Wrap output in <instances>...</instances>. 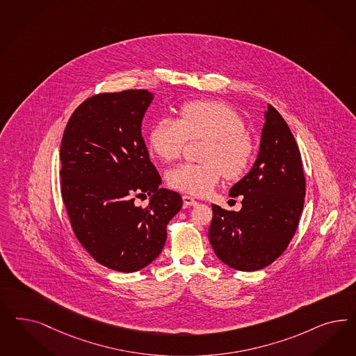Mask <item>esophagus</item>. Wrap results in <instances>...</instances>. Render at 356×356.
<instances>
[{
	"mask_svg": "<svg viewBox=\"0 0 356 356\" xmlns=\"http://www.w3.org/2000/svg\"><path fill=\"white\" fill-rule=\"evenodd\" d=\"M182 199H184V206H195L197 203L193 196L184 195Z\"/></svg>",
	"mask_w": 356,
	"mask_h": 356,
	"instance_id": "1",
	"label": "esophagus"
}]
</instances>
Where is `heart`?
I'll return each mask as SVG.
<instances>
[{
	"label": "heart",
	"mask_w": 356,
	"mask_h": 356,
	"mask_svg": "<svg viewBox=\"0 0 356 356\" xmlns=\"http://www.w3.org/2000/svg\"><path fill=\"white\" fill-rule=\"evenodd\" d=\"M208 138L203 152L206 163H182L168 174L172 188L190 195L208 194L222 172L236 179L249 169L254 156L252 135L241 115L228 104L193 101L179 110V119L163 118L152 128L150 147L163 161L178 160L188 140Z\"/></svg>",
	"instance_id": "heart-1"
}]
</instances>
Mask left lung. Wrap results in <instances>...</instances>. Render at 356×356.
I'll return each mask as SVG.
<instances>
[{
	"label": "left lung",
	"mask_w": 356,
	"mask_h": 356,
	"mask_svg": "<svg viewBox=\"0 0 356 356\" xmlns=\"http://www.w3.org/2000/svg\"><path fill=\"white\" fill-rule=\"evenodd\" d=\"M258 159L230 188L242 196L241 211L212 204L208 238L218 259L240 271H257L276 261L298 229L305 175L298 143L271 104L264 114Z\"/></svg>",
	"instance_id": "1"
}]
</instances>
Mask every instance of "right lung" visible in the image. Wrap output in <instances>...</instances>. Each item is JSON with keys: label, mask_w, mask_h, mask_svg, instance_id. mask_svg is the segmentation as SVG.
<instances>
[{"label": "right lung", "mask_w": 356, "mask_h": 356, "mask_svg": "<svg viewBox=\"0 0 356 356\" xmlns=\"http://www.w3.org/2000/svg\"><path fill=\"white\" fill-rule=\"evenodd\" d=\"M152 99L144 89L95 94L70 115L61 138V197L72 229L98 264L120 273L160 255L166 225L182 208L178 193L160 188L141 136ZM147 195L148 207L134 204Z\"/></svg>", "instance_id": "obj_1"}]
</instances>
